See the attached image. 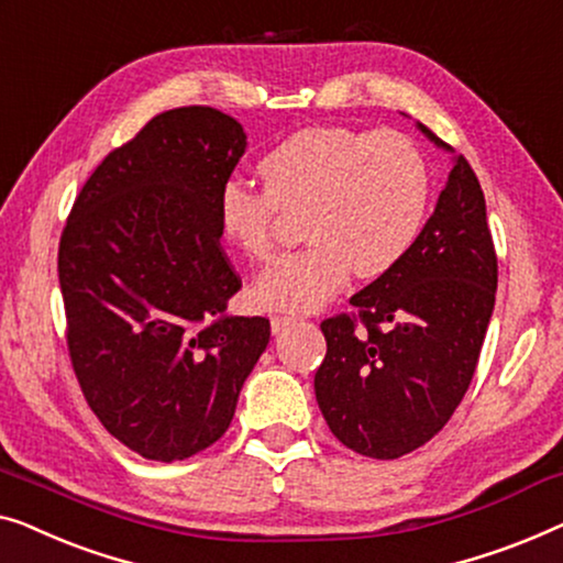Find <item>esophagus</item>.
Here are the masks:
<instances>
[{"mask_svg": "<svg viewBox=\"0 0 563 563\" xmlns=\"http://www.w3.org/2000/svg\"><path fill=\"white\" fill-rule=\"evenodd\" d=\"M296 323H298L296 316H273V321H271L273 334H283L285 329H288V327H296Z\"/></svg>", "mask_w": 563, "mask_h": 563, "instance_id": "34e87169", "label": "esophagus"}]
</instances>
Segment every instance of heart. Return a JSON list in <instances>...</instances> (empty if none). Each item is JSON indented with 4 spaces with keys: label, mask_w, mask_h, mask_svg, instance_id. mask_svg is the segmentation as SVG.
<instances>
[{
    "label": "heart",
    "mask_w": 563,
    "mask_h": 563,
    "mask_svg": "<svg viewBox=\"0 0 563 563\" xmlns=\"http://www.w3.org/2000/svg\"><path fill=\"white\" fill-rule=\"evenodd\" d=\"M265 191L229 180L219 191L221 236L244 257L273 252L278 209L303 217L306 250L280 257L252 285L271 311H313L350 278H379L413 247L431 203V168L400 132L308 126L257 163Z\"/></svg>",
    "instance_id": "b5f03b06"
}]
</instances>
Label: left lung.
<instances>
[{
	"mask_svg": "<svg viewBox=\"0 0 563 563\" xmlns=\"http://www.w3.org/2000/svg\"><path fill=\"white\" fill-rule=\"evenodd\" d=\"M451 153L437 209L406 257L354 292L352 316L321 323L327 357L316 369V400L346 449L398 459L446 426L477 367L497 290V257L479 180Z\"/></svg>",
	"mask_w": 563,
	"mask_h": 563,
	"instance_id": "1",
	"label": "left lung"
}]
</instances>
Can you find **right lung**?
Returning a JSON list of instances; mask_svg holds the SVG:
<instances>
[{
  "label": "right lung",
  "instance_id": "add662e5",
  "mask_svg": "<svg viewBox=\"0 0 563 563\" xmlns=\"http://www.w3.org/2000/svg\"><path fill=\"white\" fill-rule=\"evenodd\" d=\"M242 124L180 107L109 153L58 250L68 352L93 413L126 449L178 462L224 437L271 321L227 313L242 288L221 252L219 191Z\"/></svg>",
  "mask_w": 563,
  "mask_h": 563
}]
</instances>
